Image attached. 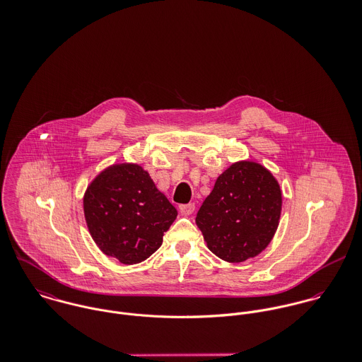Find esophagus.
Listing matches in <instances>:
<instances>
[{
    "instance_id": "1",
    "label": "esophagus",
    "mask_w": 362,
    "mask_h": 362,
    "mask_svg": "<svg viewBox=\"0 0 362 362\" xmlns=\"http://www.w3.org/2000/svg\"><path fill=\"white\" fill-rule=\"evenodd\" d=\"M180 211L184 216H189L195 211V204H185V205H180Z\"/></svg>"
}]
</instances>
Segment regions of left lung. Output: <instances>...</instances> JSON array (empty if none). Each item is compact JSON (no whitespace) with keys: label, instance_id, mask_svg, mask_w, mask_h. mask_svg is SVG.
I'll return each instance as SVG.
<instances>
[{"label":"left lung","instance_id":"1","mask_svg":"<svg viewBox=\"0 0 362 362\" xmlns=\"http://www.w3.org/2000/svg\"><path fill=\"white\" fill-rule=\"evenodd\" d=\"M281 211V191L260 164L241 161L227 168L197 214L207 248L233 263L260 254L272 241Z\"/></svg>","mask_w":362,"mask_h":362}]
</instances>
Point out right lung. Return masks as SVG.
<instances>
[{"label":"right lung","mask_w":362,"mask_h":362,"mask_svg":"<svg viewBox=\"0 0 362 362\" xmlns=\"http://www.w3.org/2000/svg\"><path fill=\"white\" fill-rule=\"evenodd\" d=\"M89 231L105 255L124 264L156 252L177 209L136 164L112 165L100 173L83 198Z\"/></svg>","instance_id":"add662e5"}]
</instances>
